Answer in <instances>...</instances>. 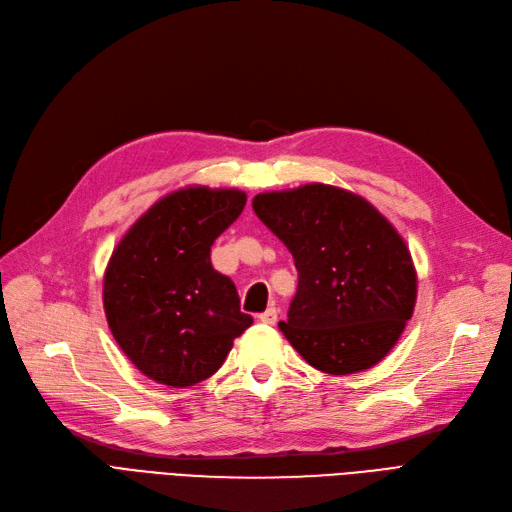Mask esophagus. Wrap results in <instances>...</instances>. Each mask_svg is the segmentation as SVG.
<instances>
[{"label": "esophagus", "mask_w": 512, "mask_h": 512, "mask_svg": "<svg viewBox=\"0 0 512 512\" xmlns=\"http://www.w3.org/2000/svg\"><path fill=\"white\" fill-rule=\"evenodd\" d=\"M258 320H260L262 324H269V326H273V324L277 322V309H267L264 313H260V315H258Z\"/></svg>", "instance_id": "34e87169"}]
</instances>
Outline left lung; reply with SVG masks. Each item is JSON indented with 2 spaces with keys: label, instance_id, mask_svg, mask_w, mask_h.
<instances>
[{
  "label": "left lung",
  "instance_id": "left-lung-1",
  "mask_svg": "<svg viewBox=\"0 0 512 512\" xmlns=\"http://www.w3.org/2000/svg\"><path fill=\"white\" fill-rule=\"evenodd\" d=\"M256 216L294 258L292 347L328 375L360 373L381 362L413 315L417 273L407 243L385 216L354 192L305 184L262 192Z\"/></svg>",
  "mask_w": 512,
  "mask_h": 512
}]
</instances>
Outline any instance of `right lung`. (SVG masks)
Wrapping results in <instances>:
<instances>
[{
  "instance_id": "right-lung-1",
  "label": "right lung",
  "mask_w": 512,
  "mask_h": 512,
  "mask_svg": "<svg viewBox=\"0 0 512 512\" xmlns=\"http://www.w3.org/2000/svg\"><path fill=\"white\" fill-rule=\"evenodd\" d=\"M245 207L235 188L188 186L156 201L120 239L103 275L116 343L146 377L190 387L211 377L252 326L211 245Z\"/></svg>"
}]
</instances>
